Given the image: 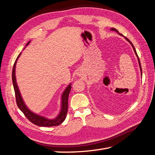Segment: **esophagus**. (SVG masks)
Wrapping results in <instances>:
<instances>
[{"instance_id": "obj_1", "label": "esophagus", "mask_w": 155, "mask_h": 155, "mask_svg": "<svg viewBox=\"0 0 155 155\" xmlns=\"http://www.w3.org/2000/svg\"><path fill=\"white\" fill-rule=\"evenodd\" d=\"M78 75H80V72H78Z\"/></svg>"}]
</instances>
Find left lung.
I'll return each mask as SVG.
<instances>
[{
    "label": "left lung",
    "instance_id": "left-lung-1",
    "mask_svg": "<svg viewBox=\"0 0 155 155\" xmlns=\"http://www.w3.org/2000/svg\"><path fill=\"white\" fill-rule=\"evenodd\" d=\"M111 30H113V31H116L117 33H118V34H119V35H122V36H124L122 34H121L120 33H119V31L117 30L116 29H115V28H111ZM125 37V39L127 40V41H128L129 42V43L132 45V46H133V50H134V52H135V54H136V55L137 56V58H138V63H139V65H140V71H141V74H142V67H141V64H140V59H139V58H138V54H137V51H136V50H135V48H134V46H133V43H131V42L129 41V39H127V37Z\"/></svg>",
    "mask_w": 155,
    "mask_h": 155
}]
</instances>
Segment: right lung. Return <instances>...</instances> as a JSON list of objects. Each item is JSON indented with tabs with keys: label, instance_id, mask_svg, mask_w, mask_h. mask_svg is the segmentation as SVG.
I'll use <instances>...</instances> for the list:
<instances>
[{
	"label": "right lung",
	"instance_id": "obj_1",
	"mask_svg": "<svg viewBox=\"0 0 155 155\" xmlns=\"http://www.w3.org/2000/svg\"><path fill=\"white\" fill-rule=\"evenodd\" d=\"M29 41L28 43L26 44V46L30 43ZM21 54L18 55L17 58L15 63L13 64V67L12 70V81H13V85L14 91H15V99H16V103L18 107L19 108V109L23 112V114L26 117L29 121H30L32 124H34L36 125L41 126V127H52V126H58L60 124H61L63 121H64L65 118H66L67 114L68 112V95L69 93L71 90V85H69L68 87L65 89L64 91L63 95H62V102H61V110L60 112V114L59 116L54 120H48L43 118L42 116H39L34 113H33L31 112L26 106L25 105L24 101H23L22 97L21 96V94L18 90V88L16 82V78H15V65L17 63V61L18 60V58L21 55Z\"/></svg>",
	"mask_w": 155,
	"mask_h": 155
}]
</instances>
